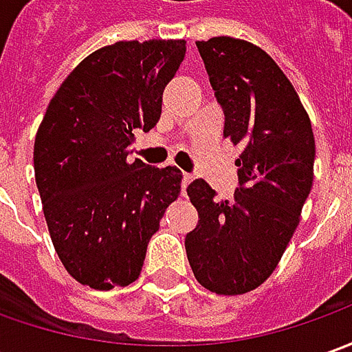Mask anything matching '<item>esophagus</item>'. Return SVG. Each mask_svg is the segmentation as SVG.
Here are the masks:
<instances>
[{
	"label": "esophagus",
	"mask_w": 352,
	"mask_h": 352,
	"mask_svg": "<svg viewBox=\"0 0 352 352\" xmlns=\"http://www.w3.org/2000/svg\"><path fill=\"white\" fill-rule=\"evenodd\" d=\"M190 181H192V175L185 173V175H183V185H181V187H183V195L187 192V187H188V183H190Z\"/></svg>",
	"instance_id": "esophagus-1"
}]
</instances>
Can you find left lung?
<instances>
[{
  "mask_svg": "<svg viewBox=\"0 0 352 352\" xmlns=\"http://www.w3.org/2000/svg\"><path fill=\"white\" fill-rule=\"evenodd\" d=\"M197 46L224 109V138L241 153L232 200L216 199L204 179L187 187L199 224L185 249L200 285L236 296L273 274L296 232L314 183L316 140L294 85L263 48L232 36Z\"/></svg>",
  "mask_w": 352,
  "mask_h": 352,
  "instance_id": "8db88e82",
  "label": "left lung"
}]
</instances>
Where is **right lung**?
I'll list each match as a JSON object with an SVG mask.
<instances>
[{"mask_svg":"<svg viewBox=\"0 0 352 352\" xmlns=\"http://www.w3.org/2000/svg\"><path fill=\"white\" fill-rule=\"evenodd\" d=\"M185 41H120L69 72L34 138V179L64 269L95 290L132 285L183 173L128 160L152 130Z\"/></svg>","mask_w":352,"mask_h":352,"instance_id":"add662e5","label":"right lung"}]
</instances>
